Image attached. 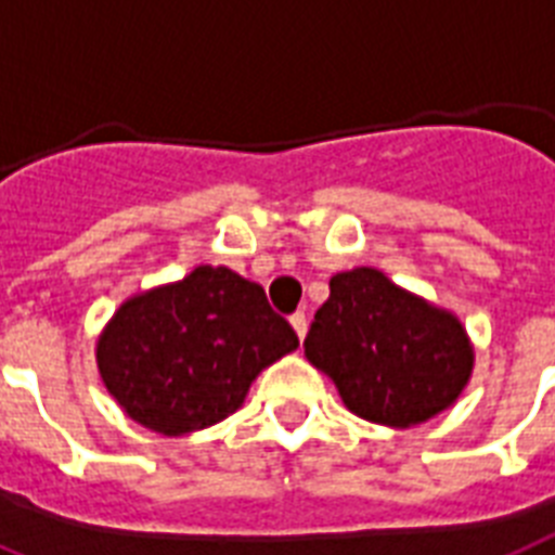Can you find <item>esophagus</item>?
I'll return each mask as SVG.
<instances>
[{
    "label": "esophagus",
    "mask_w": 555,
    "mask_h": 555,
    "mask_svg": "<svg viewBox=\"0 0 555 555\" xmlns=\"http://www.w3.org/2000/svg\"><path fill=\"white\" fill-rule=\"evenodd\" d=\"M291 324H293V331H296V336L305 339V333H308V317L299 310V313H293L291 317Z\"/></svg>",
    "instance_id": "1"
}]
</instances>
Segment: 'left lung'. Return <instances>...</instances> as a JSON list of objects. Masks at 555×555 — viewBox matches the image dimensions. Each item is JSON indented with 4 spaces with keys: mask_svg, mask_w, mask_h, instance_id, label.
I'll list each match as a JSON object with an SVG mask.
<instances>
[{
    "mask_svg": "<svg viewBox=\"0 0 555 555\" xmlns=\"http://www.w3.org/2000/svg\"><path fill=\"white\" fill-rule=\"evenodd\" d=\"M305 356L331 376L350 413L387 427L439 416L462 396L476 362L459 317L376 268L331 279V296L313 317Z\"/></svg>",
    "mask_w": 555,
    "mask_h": 555,
    "instance_id": "8db88e82",
    "label": "left lung"
}]
</instances>
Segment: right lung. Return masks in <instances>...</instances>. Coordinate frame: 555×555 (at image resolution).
<instances>
[{
    "label": "right lung",
    "instance_id": "1",
    "mask_svg": "<svg viewBox=\"0 0 555 555\" xmlns=\"http://www.w3.org/2000/svg\"><path fill=\"white\" fill-rule=\"evenodd\" d=\"M296 348L262 285L199 264L121 301L99 333L96 367L133 422L188 436L236 413L256 376Z\"/></svg>",
    "mask_w": 555,
    "mask_h": 555
}]
</instances>
